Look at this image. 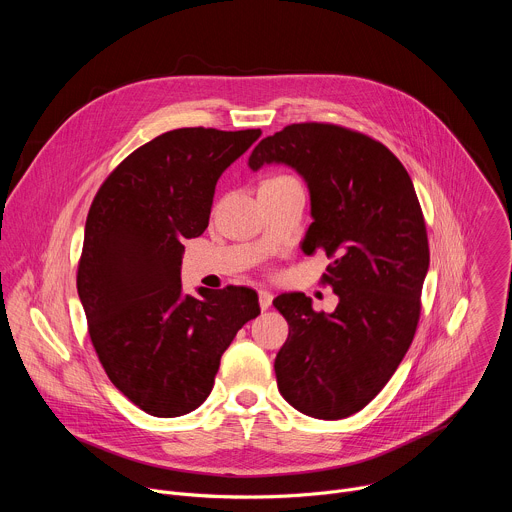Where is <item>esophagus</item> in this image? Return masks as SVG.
<instances>
[{
  "instance_id": "34e87169",
  "label": "esophagus",
  "mask_w": 512,
  "mask_h": 512,
  "mask_svg": "<svg viewBox=\"0 0 512 512\" xmlns=\"http://www.w3.org/2000/svg\"><path fill=\"white\" fill-rule=\"evenodd\" d=\"M271 302H273V294L267 289H259V306L261 310H269L271 308Z\"/></svg>"
}]
</instances>
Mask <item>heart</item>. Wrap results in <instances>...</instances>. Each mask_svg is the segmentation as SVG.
I'll return each mask as SVG.
<instances>
[{
  "label": "heart",
  "instance_id": "1",
  "mask_svg": "<svg viewBox=\"0 0 512 512\" xmlns=\"http://www.w3.org/2000/svg\"><path fill=\"white\" fill-rule=\"evenodd\" d=\"M279 180H291V178H285V176H279V178H271V180H267V182H279Z\"/></svg>",
  "mask_w": 512,
  "mask_h": 512
}]
</instances>
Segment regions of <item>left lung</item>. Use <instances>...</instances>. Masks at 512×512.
<instances>
[{"label": "left lung", "instance_id": "8db88e82", "mask_svg": "<svg viewBox=\"0 0 512 512\" xmlns=\"http://www.w3.org/2000/svg\"><path fill=\"white\" fill-rule=\"evenodd\" d=\"M294 168L308 184L304 251H326L322 275L338 296L332 314L304 294L273 306L289 324L275 356L283 399L316 419L369 405L411 346L429 269L423 212L403 164L383 143L330 123H294L259 141L249 168Z\"/></svg>", "mask_w": 512, "mask_h": 512}]
</instances>
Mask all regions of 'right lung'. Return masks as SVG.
Here are the masks:
<instances>
[{
    "mask_svg": "<svg viewBox=\"0 0 512 512\" xmlns=\"http://www.w3.org/2000/svg\"><path fill=\"white\" fill-rule=\"evenodd\" d=\"M261 129L184 127L127 156L99 188L77 273L91 342L111 383L154 417H178L212 391L223 352L259 316L249 287L182 291L184 239L204 233L221 174Z\"/></svg>",
    "mask_w": 512,
    "mask_h": 512,
    "instance_id": "right-lung-1",
    "label": "right lung"
}]
</instances>
